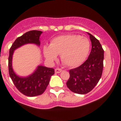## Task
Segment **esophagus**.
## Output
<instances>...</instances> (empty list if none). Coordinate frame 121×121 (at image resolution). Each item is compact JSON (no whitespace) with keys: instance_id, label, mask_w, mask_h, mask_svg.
I'll list each match as a JSON object with an SVG mask.
<instances>
[{"instance_id":"esophagus-1","label":"esophagus","mask_w":121,"mask_h":121,"mask_svg":"<svg viewBox=\"0 0 121 121\" xmlns=\"http://www.w3.org/2000/svg\"><path fill=\"white\" fill-rule=\"evenodd\" d=\"M61 72H62V70L61 69H60V68L55 69V72H56V73H61Z\"/></svg>"}]
</instances>
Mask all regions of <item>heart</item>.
<instances>
[{
    "mask_svg": "<svg viewBox=\"0 0 121 121\" xmlns=\"http://www.w3.org/2000/svg\"><path fill=\"white\" fill-rule=\"evenodd\" d=\"M91 44L87 38L77 35H65L51 40L49 45L43 47V55L48 61L53 62L60 54L64 64L69 67H77L86 59Z\"/></svg>",
    "mask_w": 121,
    "mask_h": 121,
    "instance_id": "b5f03b06",
    "label": "heart"
}]
</instances>
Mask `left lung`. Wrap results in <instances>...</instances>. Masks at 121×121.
<instances>
[{"label":"left lung","mask_w":121,"mask_h":121,"mask_svg":"<svg viewBox=\"0 0 121 121\" xmlns=\"http://www.w3.org/2000/svg\"><path fill=\"white\" fill-rule=\"evenodd\" d=\"M91 50L88 59L81 65L69 70L70 77L66 82L69 89L75 93L90 92L98 82L104 67V51L100 43L89 33Z\"/></svg>","instance_id":"1"}]
</instances>
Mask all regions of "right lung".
<instances>
[{"label":"right lung","instance_id":"add662e5","mask_svg":"<svg viewBox=\"0 0 121 121\" xmlns=\"http://www.w3.org/2000/svg\"><path fill=\"white\" fill-rule=\"evenodd\" d=\"M40 30H30L17 37L12 44L8 57V70L11 78L16 88L24 95L35 97L43 94L49 83L51 76L55 74L53 68L39 65L36 70L27 77L18 76L12 68V56L15 50L25 44H34L40 46Z\"/></svg>","mask_w":121,"mask_h":121}]
</instances>
